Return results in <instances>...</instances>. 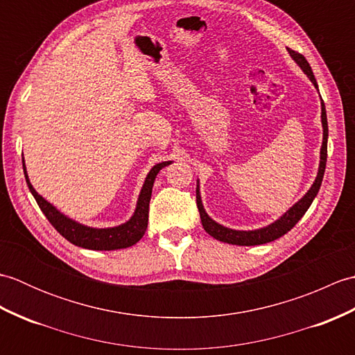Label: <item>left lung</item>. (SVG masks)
Listing matches in <instances>:
<instances>
[{"mask_svg": "<svg viewBox=\"0 0 355 355\" xmlns=\"http://www.w3.org/2000/svg\"><path fill=\"white\" fill-rule=\"evenodd\" d=\"M291 58L297 62L300 69L304 70L310 80L314 84V87L318 88V82H315V78L313 74V70L310 64L305 59L304 55H300L299 51H294L288 49ZM322 125H323V143H322V149H320V166H319V173L315 177V182L313 183L311 189L305 193V197L297 201L288 212H286L284 216L279 218L277 221L273 224L267 225V227L259 229V230H250V232H244V230H232L227 227H223L214 220H210L209 215L206 214L205 207H202L201 197H200V191L197 187V207L200 212L201 218V224L205 230L209 233L210 236H214L218 241H223V243L227 244H235V245H259V244H267L275 241L277 238L284 236L286 232H290L294 225L297 224V221L305 215L308 207L311 206V202L314 200L315 195H318L322 180H323V173H325L327 168V155H328V120H327V110H325V103L322 101Z\"/></svg>", "mask_w": 355, "mask_h": 355, "instance_id": "left-lung-1", "label": "left lung"}]
</instances>
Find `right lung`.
Listing matches in <instances>:
<instances>
[{"mask_svg": "<svg viewBox=\"0 0 355 355\" xmlns=\"http://www.w3.org/2000/svg\"><path fill=\"white\" fill-rule=\"evenodd\" d=\"M168 164H171V162H163V163L155 164L154 168L150 169V172L148 173V177L145 180V184L141 187L140 197L137 201V209H135L132 218L128 223L111 229L87 227V225L78 224L76 221H71L70 218L59 214L49 201H45L41 195H37V192L33 189V186L28 182L26 166L24 164L22 166H24V175H26L27 186L35 197L37 206H40L42 214L50 221L53 227L61 233L67 241H70L71 244L78 247L89 248V250H117V248H126V247L134 245L135 243H139L143 235H145L146 227H148L149 201H150V193H153L154 180L157 177L158 171Z\"/></svg>", "mask_w": 355, "mask_h": 355, "instance_id": "obj_1", "label": "right lung"}]
</instances>
